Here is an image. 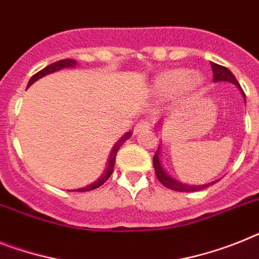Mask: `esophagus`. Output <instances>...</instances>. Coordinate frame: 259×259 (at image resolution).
I'll return each mask as SVG.
<instances>
[{
  "mask_svg": "<svg viewBox=\"0 0 259 259\" xmlns=\"http://www.w3.org/2000/svg\"><path fill=\"white\" fill-rule=\"evenodd\" d=\"M150 127H151V123H150L149 121H146V119H143V121L137 123L136 127H134V133L138 134L140 132H142L143 129H150Z\"/></svg>",
  "mask_w": 259,
  "mask_h": 259,
  "instance_id": "1",
  "label": "esophagus"
}]
</instances>
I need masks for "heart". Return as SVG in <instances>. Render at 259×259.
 Masks as SVG:
<instances>
[{
    "label": "heart",
    "instance_id": "b5f03b06",
    "mask_svg": "<svg viewBox=\"0 0 259 259\" xmlns=\"http://www.w3.org/2000/svg\"><path fill=\"white\" fill-rule=\"evenodd\" d=\"M204 81V76L197 71L186 68L164 69L151 79L149 93L160 101L172 99L182 103L196 96L203 88Z\"/></svg>",
    "mask_w": 259,
    "mask_h": 259
}]
</instances>
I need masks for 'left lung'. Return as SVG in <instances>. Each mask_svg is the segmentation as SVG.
<instances>
[{"mask_svg": "<svg viewBox=\"0 0 259 259\" xmlns=\"http://www.w3.org/2000/svg\"><path fill=\"white\" fill-rule=\"evenodd\" d=\"M210 67H212V71H213V82L228 81L234 84L237 88L240 89L241 95H242V97H244L245 104H246V96H245L244 91L241 89L240 84H238V81H237V79L234 77L233 73L230 72L227 67L219 66V64H216V63L213 62H210ZM153 164H154V170H155V174H156V178H158V180H159L160 183H162L164 187H167V188L178 191V192H195V191L205 190V188H208L209 186H212V184L219 182V180H214V182H210V183L208 184L193 186V184H187V183H183V182H180V180L175 179L172 175L168 174V171L164 168V166H163L162 153H160V145L158 146V150H156L155 155H154L153 158Z\"/></svg>", "mask_w": 259, "mask_h": 259, "instance_id": "8db88e82", "label": "left lung"}]
</instances>
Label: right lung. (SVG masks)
<instances>
[{"label": "right lung", "instance_id": "obj_1", "mask_svg": "<svg viewBox=\"0 0 259 259\" xmlns=\"http://www.w3.org/2000/svg\"><path fill=\"white\" fill-rule=\"evenodd\" d=\"M76 66H77V62L73 59H63V60H59V62L52 63V64L45 67L42 71H39V72H36L35 75L32 76L31 79L29 80L27 88H29L31 84H34L36 80L42 79L43 76L50 75V73H54V72H58V71H60V69H63V68H73V67H76ZM130 137H132V132H127V133H126L122 138H119V140L114 143V146H113L112 150H110L109 156H108V160H106V164H105V167H104L103 172H101V175H100V177L97 178L95 182L87 184V186H84V187H80V188H76V190H72V191H76V192H87V191L96 190V188H99L100 186H103L106 180L109 179L110 175H112L113 168H114V162H116L117 151H118L119 147L122 146L123 143H125V141L129 140Z\"/></svg>", "mask_w": 259, "mask_h": 259}]
</instances>
